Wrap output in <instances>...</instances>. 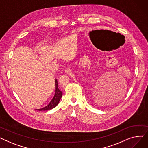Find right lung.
<instances>
[{
  "label": "right lung",
  "mask_w": 148,
  "mask_h": 148,
  "mask_svg": "<svg viewBox=\"0 0 148 148\" xmlns=\"http://www.w3.org/2000/svg\"><path fill=\"white\" fill-rule=\"evenodd\" d=\"M54 80H55V89H54V93L53 96V98L51 99L49 103L45 106L41 108H38V109H36V110L45 111V110H51L52 108L56 107L57 105L59 104L60 99L62 97V92L58 88V80L56 79Z\"/></svg>",
  "instance_id": "1"
}]
</instances>
